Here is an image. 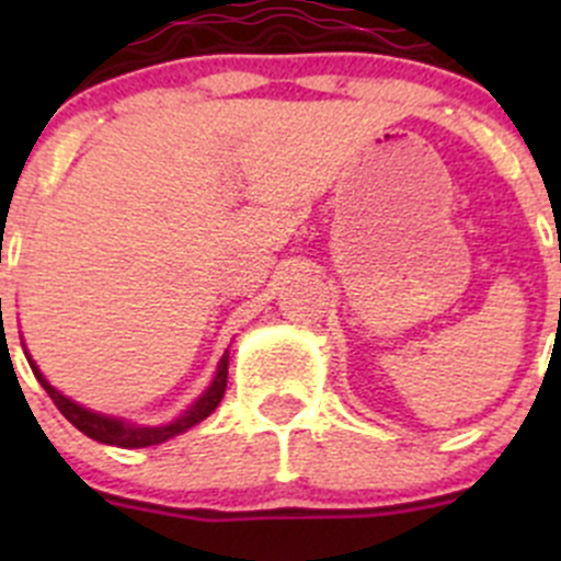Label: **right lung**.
<instances>
[{
  "label": "right lung",
  "instance_id": "obj_1",
  "mask_svg": "<svg viewBox=\"0 0 561 561\" xmlns=\"http://www.w3.org/2000/svg\"><path fill=\"white\" fill-rule=\"evenodd\" d=\"M30 366H32V371H35L39 386H43L45 393L50 396V401L59 407L61 415H65L67 421L78 428V432H83L87 437L98 439V443L116 445V448H149V445H160V443H165V439L175 437V434L186 432V428H192L195 423H201L203 417H208L214 410H217V404L222 401V396H225V388H228V353H225L222 360H219V366H217V377H214L211 388H208L206 393H203L201 399H197L195 404L184 412V415L175 417V421L168 423V426L146 428V426H129V423L118 421V417L100 415V412H92V410H87V407L76 404V401H70L67 396H61L54 386H48V380L39 375V369L32 364V360H30Z\"/></svg>",
  "mask_w": 561,
  "mask_h": 561
}]
</instances>
